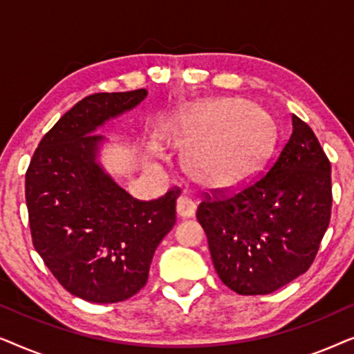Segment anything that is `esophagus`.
Listing matches in <instances>:
<instances>
[{"label":"esophagus","instance_id":"obj_1","mask_svg":"<svg viewBox=\"0 0 354 354\" xmlns=\"http://www.w3.org/2000/svg\"><path fill=\"white\" fill-rule=\"evenodd\" d=\"M177 214L178 217H183V219H188L195 214V203H193L190 198L180 196L177 200Z\"/></svg>","mask_w":354,"mask_h":354}]
</instances>
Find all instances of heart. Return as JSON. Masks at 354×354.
<instances>
[{
  "instance_id": "obj_1",
  "label": "heart",
  "mask_w": 354,
  "mask_h": 354,
  "mask_svg": "<svg viewBox=\"0 0 354 354\" xmlns=\"http://www.w3.org/2000/svg\"><path fill=\"white\" fill-rule=\"evenodd\" d=\"M176 127L188 174L214 190H235L253 180L277 143L274 115L243 100L188 106L177 113Z\"/></svg>"
}]
</instances>
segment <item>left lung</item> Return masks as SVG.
I'll return each instance as SVG.
<instances>
[{"label":"left lung","instance_id":"obj_1","mask_svg":"<svg viewBox=\"0 0 354 354\" xmlns=\"http://www.w3.org/2000/svg\"><path fill=\"white\" fill-rule=\"evenodd\" d=\"M292 133L268 172L241 190L205 193L196 219L219 279L239 295H268L309 269L332 211L330 161L311 127Z\"/></svg>","mask_w":354,"mask_h":354}]
</instances>
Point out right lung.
I'll return each instance as SVG.
<instances>
[{
	"label": "right lung",
	"mask_w": 354,
	"mask_h": 354,
	"mask_svg": "<svg viewBox=\"0 0 354 354\" xmlns=\"http://www.w3.org/2000/svg\"><path fill=\"white\" fill-rule=\"evenodd\" d=\"M145 96L140 88L79 101L41 138L26 174L33 246L57 282L90 303L138 293L177 219V187L158 200H137L96 162L104 138L95 130Z\"/></svg>",
	"instance_id": "obj_1"
}]
</instances>
